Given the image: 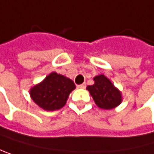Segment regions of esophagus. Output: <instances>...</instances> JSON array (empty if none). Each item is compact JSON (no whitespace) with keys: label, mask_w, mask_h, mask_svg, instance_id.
Returning <instances> with one entry per match:
<instances>
[{"label":"esophagus","mask_w":154,"mask_h":154,"mask_svg":"<svg viewBox=\"0 0 154 154\" xmlns=\"http://www.w3.org/2000/svg\"><path fill=\"white\" fill-rule=\"evenodd\" d=\"M78 88H86V84H80V85H78Z\"/></svg>","instance_id":"1"}]
</instances>
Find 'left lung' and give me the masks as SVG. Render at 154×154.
I'll use <instances>...</instances> for the list:
<instances>
[{
    "instance_id": "obj_1",
    "label": "left lung",
    "mask_w": 154,
    "mask_h": 154,
    "mask_svg": "<svg viewBox=\"0 0 154 154\" xmlns=\"http://www.w3.org/2000/svg\"><path fill=\"white\" fill-rule=\"evenodd\" d=\"M93 80L94 84L88 86L87 90L90 91L98 107L110 110L116 108L121 103V92L104 75H96Z\"/></svg>"
}]
</instances>
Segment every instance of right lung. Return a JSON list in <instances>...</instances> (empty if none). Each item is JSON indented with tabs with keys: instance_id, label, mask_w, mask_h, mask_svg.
Wrapping results in <instances>:
<instances>
[{
	"instance_id": "obj_1",
	"label": "right lung",
	"mask_w": 154,
	"mask_h": 154,
	"mask_svg": "<svg viewBox=\"0 0 154 154\" xmlns=\"http://www.w3.org/2000/svg\"><path fill=\"white\" fill-rule=\"evenodd\" d=\"M75 88V85L70 79L52 72L30 88V97L43 110L55 111L64 106L69 94Z\"/></svg>"
}]
</instances>
